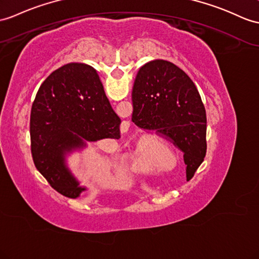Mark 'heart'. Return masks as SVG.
<instances>
[{
	"label": "heart",
	"mask_w": 259,
	"mask_h": 259,
	"mask_svg": "<svg viewBox=\"0 0 259 259\" xmlns=\"http://www.w3.org/2000/svg\"><path fill=\"white\" fill-rule=\"evenodd\" d=\"M168 145L165 142H159L156 145H150L147 147V150L140 151L136 156L131 159V167L134 170L141 172H146L150 170L151 161H153L154 156L160 150H167Z\"/></svg>",
	"instance_id": "heart-1"
}]
</instances>
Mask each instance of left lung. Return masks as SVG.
I'll return each instance as SVG.
<instances>
[{"label": "left lung", "instance_id": "obj_1", "mask_svg": "<svg viewBox=\"0 0 259 259\" xmlns=\"http://www.w3.org/2000/svg\"><path fill=\"white\" fill-rule=\"evenodd\" d=\"M132 101V121L171 138L192 177L206 154L205 109L192 80L172 62L151 60L136 74Z\"/></svg>", "mask_w": 259, "mask_h": 259}]
</instances>
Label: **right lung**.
<instances>
[{"label": "right lung", "instance_id": "add662e5", "mask_svg": "<svg viewBox=\"0 0 259 259\" xmlns=\"http://www.w3.org/2000/svg\"><path fill=\"white\" fill-rule=\"evenodd\" d=\"M113 111L93 67L70 62L42 82L30 113V148L37 170L56 191L77 199L87 190L69 168L67 157L88 144L121 137Z\"/></svg>", "mask_w": 259, "mask_h": 259}]
</instances>
